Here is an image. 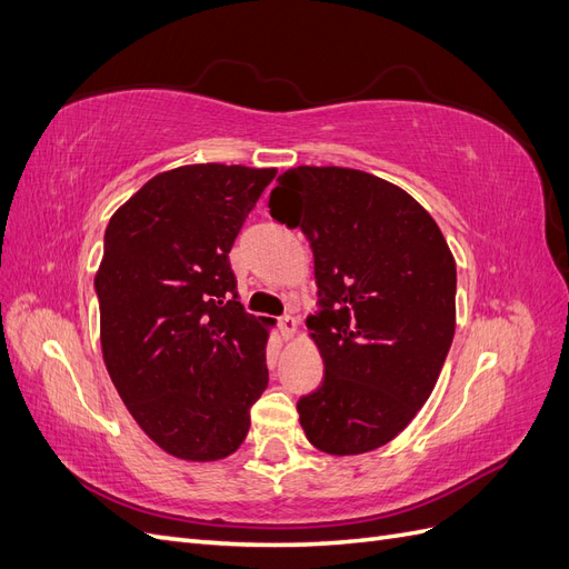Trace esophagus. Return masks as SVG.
Returning a JSON list of instances; mask_svg holds the SVG:
<instances>
[{"label":"esophagus","instance_id":"1","mask_svg":"<svg viewBox=\"0 0 569 569\" xmlns=\"http://www.w3.org/2000/svg\"><path fill=\"white\" fill-rule=\"evenodd\" d=\"M278 325H280V332H282V337H284V339H289L291 335L297 332L299 320H297L295 316H282V318L278 320Z\"/></svg>","mask_w":569,"mask_h":569}]
</instances>
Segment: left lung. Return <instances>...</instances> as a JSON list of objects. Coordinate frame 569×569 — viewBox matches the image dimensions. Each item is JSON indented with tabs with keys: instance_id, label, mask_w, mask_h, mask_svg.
I'll list each match as a JSON object with an SVG mask.
<instances>
[{
	"instance_id": "1",
	"label": "left lung",
	"mask_w": 569,
	"mask_h": 569,
	"mask_svg": "<svg viewBox=\"0 0 569 569\" xmlns=\"http://www.w3.org/2000/svg\"><path fill=\"white\" fill-rule=\"evenodd\" d=\"M270 216L313 249L320 311L306 320L325 377L297 410L316 449H380L432 393L456 332V261L422 206L363 170L299 166Z\"/></svg>"
}]
</instances>
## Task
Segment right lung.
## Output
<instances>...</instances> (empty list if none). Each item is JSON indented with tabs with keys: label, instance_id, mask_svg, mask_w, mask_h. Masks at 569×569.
Listing matches in <instances>:
<instances>
[{
	"label": "right lung",
	"instance_id": "add662e5",
	"mask_svg": "<svg viewBox=\"0 0 569 569\" xmlns=\"http://www.w3.org/2000/svg\"><path fill=\"white\" fill-rule=\"evenodd\" d=\"M274 173L166 170L109 220L94 278L104 363L134 422L176 458L234 453L268 387L266 318L237 301L228 253Z\"/></svg>",
	"mask_w": 569,
	"mask_h": 569
}]
</instances>
